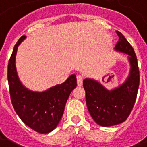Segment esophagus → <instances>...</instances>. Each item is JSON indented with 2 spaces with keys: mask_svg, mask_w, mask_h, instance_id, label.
<instances>
[{
  "mask_svg": "<svg viewBox=\"0 0 147 147\" xmlns=\"http://www.w3.org/2000/svg\"><path fill=\"white\" fill-rule=\"evenodd\" d=\"M77 79V84H78V86H82L83 85V76H80V75H78L76 76Z\"/></svg>",
  "mask_w": 147,
  "mask_h": 147,
  "instance_id": "esophagus-1",
  "label": "esophagus"
}]
</instances>
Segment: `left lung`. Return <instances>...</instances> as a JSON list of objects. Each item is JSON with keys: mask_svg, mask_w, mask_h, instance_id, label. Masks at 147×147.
<instances>
[{"mask_svg": "<svg viewBox=\"0 0 147 147\" xmlns=\"http://www.w3.org/2000/svg\"><path fill=\"white\" fill-rule=\"evenodd\" d=\"M117 34L119 41L114 49L128 55L131 65L125 82L109 90L96 80H83L88 111L93 120L102 127L117 125L127 120L135 105L139 90V71L135 51L122 34L119 31Z\"/></svg>", "mask_w": 147, "mask_h": 147, "instance_id": "8db88e82", "label": "left lung"}]
</instances>
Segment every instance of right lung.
Instances as JSON below:
<instances>
[{
    "instance_id": "add662e5",
    "label": "right lung",
    "mask_w": 147,
    "mask_h": 147,
    "mask_svg": "<svg viewBox=\"0 0 147 147\" xmlns=\"http://www.w3.org/2000/svg\"><path fill=\"white\" fill-rule=\"evenodd\" d=\"M26 38L19 39L8 65V81L11 101L22 121L37 132L46 134L57 126L71 91L77 86L76 76L71 75L64 83L52 86L43 92L27 89L22 84L16 71V56L19 45Z\"/></svg>"
}]
</instances>
